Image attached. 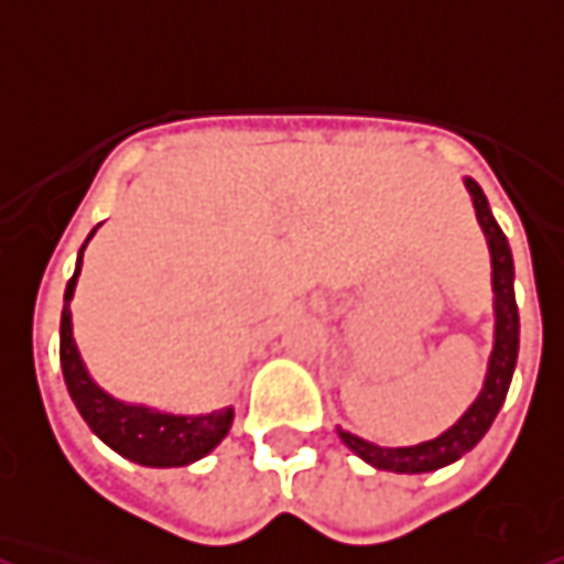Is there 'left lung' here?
Listing matches in <instances>:
<instances>
[{
	"label": "left lung",
	"mask_w": 564,
	"mask_h": 564,
	"mask_svg": "<svg viewBox=\"0 0 564 564\" xmlns=\"http://www.w3.org/2000/svg\"><path fill=\"white\" fill-rule=\"evenodd\" d=\"M467 188L474 195L476 219L486 231L488 250H491V283H495V350L488 360L486 384L476 397V403L460 415L455 427H448L443 436H436L431 443L409 448H381L366 443L354 433L338 431L341 443L360 455L366 464H372L378 470H393V474H427V470H440L460 455H467L470 448L486 436L491 421L498 415V409L507 400L510 391V378L516 369V354H519V311H516V293H513V253L501 226L495 223L491 207H488L482 188L476 186L474 180H467Z\"/></svg>",
	"instance_id": "8db88e82"
}]
</instances>
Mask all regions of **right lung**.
Here are the masks:
<instances>
[{"instance_id": "right-lung-1", "label": "right lung", "mask_w": 564, "mask_h": 564, "mask_svg": "<svg viewBox=\"0 0 564 564\" xmlns=\"http://www.w3.org/2000/svg\"><path fill=\"white\" fill-rule=\"evenodd\" d=\"M82 253H85V247H82ZM82 253H78L76 274L69 278L66 293H63L61 317L63 378H66L69 397L82 412V419L88 421L90 431L97 433L106 446L116 448L118 455L137 460V464H145V467H183V464L204 458L207 452H214L223 443V436L231 427V419H235L231 409L214 412V415H198V419L164 415V412L145 409V405L118 403L90 381L88 369L76 350L73 314H69V299L76 290L78 271H82Z\"/></svg>"}]
</instances>
